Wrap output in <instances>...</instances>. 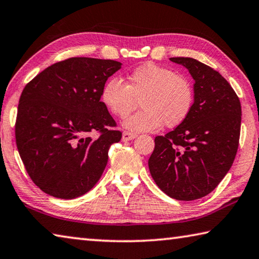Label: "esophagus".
Wrapping results in <instances>:
<instances>
[{
  "instance_id": "34e87169",
  "label": "esophagus",
  "mask_w": 259,
  "mask_h": 259,
  "mask_svg": "<svg viewBox=\"0 0 259 259\" xmlns=\"http://www.w3.org/2000/svg\"><path fill=\"white\" fill-rule=\"evenodd\" d=\"M136 137H137V135L129 133V131H124V133L122 134V140H123V142H129V140H133Z\"/></svg>"
}]
</instances>
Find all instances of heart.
<instances>
[{
	"instance_id": "b5f03b06",
	"label": "heart",
	"mask_w": 259,
	"mask_h": 259,
	"mask_svg": "<svg viewBox=\"0 0 259 259\" xmlns=\"http://www.w3.org/2000/svg\"><path fill=\"white\" fill-rule=\"evenodd\" d=\"M100 98L105 107L121 119L137 107L139 100L143 109L123 124L133 131H153L162 123L170 129L186 121L194 105V89L186 76L147 63L129 74L126 84L116 77L109 78Z\"/></svg>"
}]
</instances>
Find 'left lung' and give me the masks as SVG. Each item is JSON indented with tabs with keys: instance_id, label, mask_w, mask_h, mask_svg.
<instances>
[{
	"instance_id": "8db88e82",
	"label": "left lung",
	"mask_w": 259,
	"mask_h": 259,
	"mask_svg": "<svg viewBox=\"0 0 259 259\" xmlns=\"http://www.w3.org/2000/svg\"><path fill=\"white\" fill-rule=\"evenodd\" d=\"M170 60L186 67L195 81L194 105L184 123L155 137L148 168L166 195L192 201L212 192L233 164L241 104L230 83L208 65L188 57Z\"/></svg>"
}]
</instances>
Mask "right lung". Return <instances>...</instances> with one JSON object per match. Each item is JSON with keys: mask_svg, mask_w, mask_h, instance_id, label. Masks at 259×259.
<instances>
[{"mask_svg": "<svg viewBox=\"0 0 259 259\" xmlns=\"http://www.w3.org/2000/svg\"><path fill=\"white\" fill-rule=\"evenodd\" d=\"M111 59L73 57L51 65L21 93L15 125L25 169L37 187L58 199H75L99 181L112 144L122 133L100 95L121 68ZM98 132L99 136H91Z\"/></svg>", "mask_w": 259, "mask_h": 259, "instance_id": "right-lung-1", "label": "right lung"}]
</instances>
